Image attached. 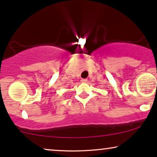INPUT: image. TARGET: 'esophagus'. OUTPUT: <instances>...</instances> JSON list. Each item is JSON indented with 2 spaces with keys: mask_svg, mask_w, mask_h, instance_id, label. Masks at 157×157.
<instances>
[{
  "mask_svg": "<svg viewBox=\"0 0 157 157\" xmlns=\"http://www.w3.org/2000/svg\"><path fill=\"white\" fill-rule=\"evenodd\" d=\"M87 81H88V80H87L86 78H81V83H86Z\"/></svg>",
  "mask_w": 157,
  "mask_h": 157,
  "instance_id": "34e87169",
  "label": "esophagus"
}]
</instances>
